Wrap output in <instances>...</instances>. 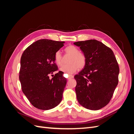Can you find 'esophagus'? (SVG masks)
<instances>
[{
    "instance_id": "esophagus-1",
    "label": "esophagus",
    "mask_w": 134,
    "mask_h": 134,
    "mask_svg": "<svg viewBox=\"0 0 134 134\" xmlns=\"http://www.w3.org/2000/svg\"><path fill=\"white\" fill-rule=\"evenodd\" d=\"M74 78V76H73V75H69V77H68V80H69V79H72V78Z\"/></svg>"
}]
</instances>
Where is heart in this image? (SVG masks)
<instances>
[{
  "label": "heart",
  "instance_id": "1",
  "mask_svg": "<svg viewBox=\"0 0 134 134\" xmlns=\"http://www.w3.org/2000/svg\"><path fill=\"white\" fill-rule=\"evenodd\" d=\"M65 55L71 56L68 60L69 64L64 65L60 68L66 74H72L78 69H83L86 64V58L82 53L79 52V50L76 47L70 45L66 47L65 49ZM55 62L59 66H62L64 63V59L61 52L58 51L55 52L54 56Z\"/></svg>",
  "mask_w": 134,
  "mask_h": 134
}]
</instances>
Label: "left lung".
<instances>
[{
  "label": "left lung",
  "mask_w": 134,
  "mask_h": 134,
  "mask_svg": "<svg viewBox=\"0 0 134 134\" xmlns=\"http://www.w3.org/2000/svg\"><path fill=\"white\" fill-rule=\"evenodd\" d=\"M74 44L86 58V65L74 76L77 100L86 108L98 110L109 102L118 84V63L111 48L97 40Z\"/></svg>",
  "instance_id": "8db88e82"
}]
</instances>
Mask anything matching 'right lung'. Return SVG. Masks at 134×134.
<instances>
[{
	"mask_svg": "<svg viewBox=\"0 0 134 134\" xmlns=\"http://www.w3.org/2000/svg\"><path fill=\"white\" fill-rule=\"evenodd\" d=\"M64 43L40 40L28 46L22 55L19 78L22 92L38 109H52L62 100L66 84L64 72L59 71L52 79L49 75L58 70L54 56Z\"/></svg>",
	"mask_w": 134,
	"mask_h": 134,
	"instance_id": "add662e5",
	"label": "right lung"
}]
</instances>
